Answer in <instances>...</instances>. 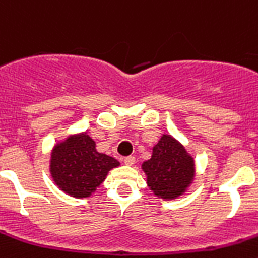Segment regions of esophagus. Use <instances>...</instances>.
I'll use <instances>...</instances> for the list:
<instances>
[{"label":"esophagus","instance_id":"1","mask_svg":"<svg viewBox=\"0 0 258 258\" xmlns=\"http://www.w3.org/2000/svg\"><path fill=\"white\" fill-rule=\"evenodd\" d=\"M124 163H125V165L132 166L134 163H136V157H134V156H127V157H125V159H124Z\"/></svg>","mask_w":258,"mask_h":258}]
</instances>
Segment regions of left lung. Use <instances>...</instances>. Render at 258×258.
<instances>
[{"label":"left lung","instance_id":"1","mask_svg":"<svg viewBox=\"0 0 258 258\" xmlns=\"http://www.w3.org/2000/svg\"><path fill=\"white\" fill-rule=\"evenodd\" d=\"M142 170L155 197L174 200L192 184L195 160L178 140L165 133L152 147L151 157L142 163Z\"/></svg>","mask_w":258,"mask_h":258}]
</instances>
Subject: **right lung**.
<instances>
[{
    "label": "right lung",
    "instance_id": "1",
    "mask_svg": "<svg viewBox=\"0 0 258 258\" xmlns=\"http://www.w3.org/2000/svg\"><path fill=\"white\" fill-rule=\"evenodd\" d=\"M120 166L112 156L99 152L88 132L70 134L54 145L50 152V175L60 191L72 198H90Z\"/></svg>",
    "mask_w": 258,
    "mask_h": 258
}]
</instances>
